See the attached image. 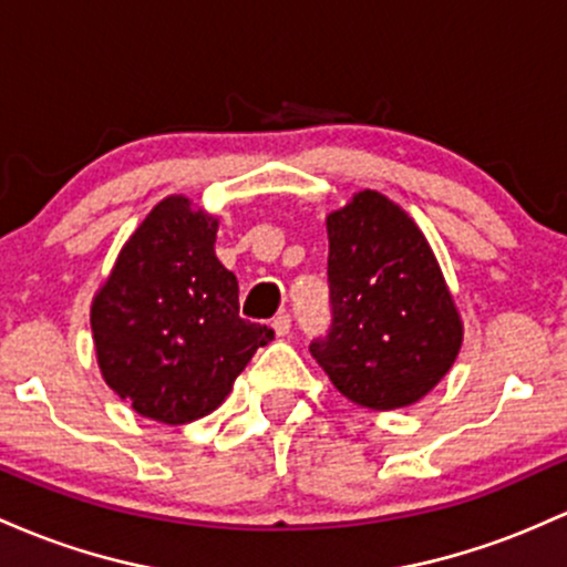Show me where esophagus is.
Returning <instances> with one entry per match:
<instances>
[{
  "instance_id": "esophagus-1",
  "label": "esophagus",
  "mask_w": 567,
  "mask_h": 567,
  "mask_svg": "<svg viewBox=\"0 0 567 567\" xmlns=\"http://www.w3.org/2000/svg\"><path fill=\"white\" fill-rule=\"evenodd\" d=\"M272 329H276L278 337H286L291 332V316L289 313H281L272 318Z\"/></svg>"
}]
</instances>
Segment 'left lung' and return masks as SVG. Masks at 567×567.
Here are the masks:
<instances>
[{
  "mask_svg": "<svg viewBox=\"0 0 567 567\" xmlns=\"http://www.w3.org/2000/svg\"><path fill=\"white\" fill-rule=\"evenodd\" d=\"M327 233L332 323L310 353L355 404H415L447 374L463 340L429 240L372 189L329 214Z\"/></svg>",
  "mask_w": 567,
  "mask_h": 567,
  "instance_id": "obj_1",
  "label": "left lung"
}]
</instances>
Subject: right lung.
<instances>
[{"instance_id": "obj_1", "label": "right lung", "mask_w": 567, "mask_h": 567, "mask_svg": "<svg viewBox=\"0 0 567 567\" xmlns=\"http://www.w3.org/2000/svg\"><path fill=\"white\" fill-rule=\"evenodd\" d=\"M219 221L182 195L152 208L95 295L104 380L138 415L168 425L214 412L272 329L238 313V278L216 259Z\"/></svg>"}]
</instances>
